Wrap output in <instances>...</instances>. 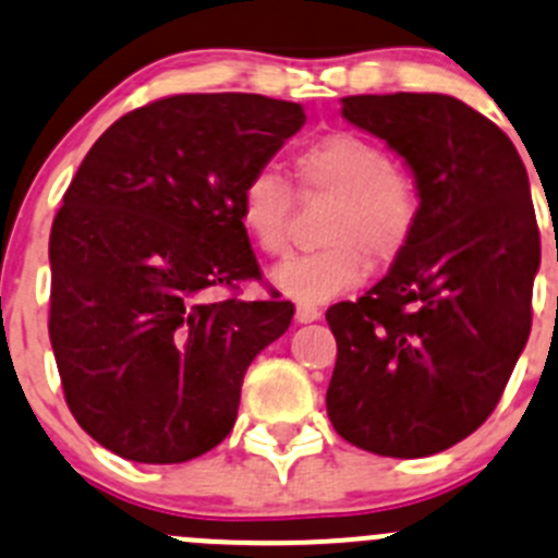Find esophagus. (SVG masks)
Segmentation results:
<instances>
[{
	"label": "esophagus",
	"instance_id": "esophagus-1",
	"mask_svg": "<svg viewBox=\"0 0 558 558\" xmlns=\"http://www.w3.org/2000/svg\"><path fill=\"white\" fill-rule=\"evenodd\" d=\"M294 318L300 324H311V322H318V318H322V311H318L316 305H311V302H300V305H296Z\"/></svg>",
	"mask_w": 558,
	"mask_h": 558
}]
</instances>
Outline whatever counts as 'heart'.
<instances>
[{
	"instance_id": "b5f03b06",
	"label": "heart",
	"mask_w": 558,
	"mask_h": 558,
	"mask_svg": "<svg viewBox=\"0 0 558 558\" xmlns=\"http://www.w3.org/2000/svg\"><path fill=\"white\" fill-rule=\"evenodd\" d=\"M305 196H329L324 245L289 258L272 272L283 294L327 302L351 289L367 267H387L411 242L420 220V191L387 149L360 133H327L291 158ZM294 187L272 166H262L240 191V223L264 256H283L291 242Z\"/></svg>"
}]
</instances>
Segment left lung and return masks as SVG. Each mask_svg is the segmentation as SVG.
I'll return each instance as SVG.
<instances>
[{"instance_id":"left-lung-1","label":"left lung","mask_w":558,"mask_h":558,"mask_svg":"<svg viewBox=\"0 0 558 558\" xmlns=\"http://www.w3.org/2000/svg\"><path fill=\"white\" fill-rule=\"evenodd\" d=\"M343 117L409 163L420 220L371 291L327 311V414L360 450L436 456L488 420L529 340L539 229L526 166L450 95H351Z\"/></svg>"}]
</instances>
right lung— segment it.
Listing matches in <instances>:
<instances>
[{
  "label": "right lung",
  "instance_id": "obj_1",
  "mask_svg": "<svg viewBox=\"0 0 558 558\" xmlns=\"http://www.w3.org/2000/svg\"><path fill=\"white\" fill-rule=\"evenodd\" d=\"M302 124L300 102L171 95L86 153L48 240V335L68 409L106 450L185 463L234 428L247 365L294 305L207 294L262 280L240 191Z\"/></svg>",
  "mask_w": 558,
  "mask_h": 558
}]
</instances>
